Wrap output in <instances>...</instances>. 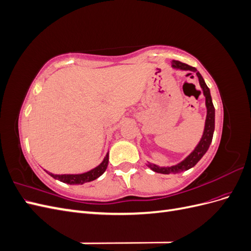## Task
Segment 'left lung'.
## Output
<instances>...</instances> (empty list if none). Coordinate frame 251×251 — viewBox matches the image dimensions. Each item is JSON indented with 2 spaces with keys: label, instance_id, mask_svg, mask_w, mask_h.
Returning a JSON list of instances; mask_svg holds the SVG:
<instances>
[{
  "label": "left lung",
  "instance_id": "1",
  "mask_svg": "<svg viewBox=\"0 0 251 251\" xmlns=\"http://www.w3.org/2000/svg\"><path fill=\"white\" fill-rule=\"evenodd\" d=\"M173 67L180 70L192 71L197 74V76L199 78L200 86L203 90V94L205 96V103H206V108H207V115H206V120H205V128H204L202 138L198 146H197V148L194 150L193 153L186 159H184L181 163L174 166H170V168H160V166H157L155 164H151V163L149 164L150 168L154 172L161 173V174H178V173L192 169L193 166H195L197 163H198V161L203 157V155L207 151L212 140V136H214V131H215V107L211 100L209 89L206 86V83H205L202 75L197 71L195 67H192L184 63H181L179 60H173Z\"/></svg>",
  "mask_w": 251,
  "mask_h": 251
}]
</instances>
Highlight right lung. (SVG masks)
I'll return each mask as SVG.
<instances>
[{"instance_id": "add662e5", "label": "right lung", "mask_w": 251, "mask_h": 251, "mask_svg": "<svg viewBox=\"0 0 251 251\" xmlns=\"http://www.w3.org/2000/svg\"><path fill=\"white\" fill-rule=\"evenodd\" d=\"M109 163V154L105 155L103 161L97 166V168L91 170L90 172L78 174V175H53L51 173H48L50 176H52L54 179H57L59 181L64 182V183L68 184H83L86 182L93 181L100 177L101 175L105 172L108 168Z\"/></svg>"}]
</instances>
